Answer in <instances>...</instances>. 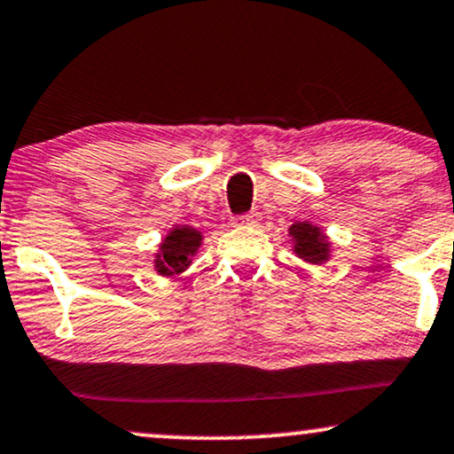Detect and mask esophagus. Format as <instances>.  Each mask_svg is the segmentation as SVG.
<instances>
[{
    "label": "esophagus",
    "instance_id": "esophagus-1",
    "mask_svg": "<svg viewBox=\"0 0 454 454\" xmlns=\"http://www.w3.org/2000/svg\"><path fill=\"white\" fill-rule=\"evenodd\" d=\"M260 217H262L260 211H249V213H243V215L232 217V223L234 226H258Z\"/></svg>",
    "mask_w": 454,
    "mask_h": 454
}]
</instances>
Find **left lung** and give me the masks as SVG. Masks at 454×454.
<instances>
[{
	"label": "left lung",
	"mask_w": 454,
	"mask_h": 454,
	"mask_svg": "<svg viewBox=\"0 0 454 454\" xmlns=\"http://www.w3.org/2000/svg\"><path fill=\"white\" fill-rule=\"evenodd\" d=\"M289 234L296 241L294 251H296L300 258L310 262V264H321V262L327 260V247H330V243L325 241L319 228L310 226L307 222H296L289 228Z\"/></svg>",
	"instance_id": "1"
}]
</instances>
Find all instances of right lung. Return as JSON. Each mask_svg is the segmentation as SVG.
Returning a JSON list of instances; mask_svg holds the SVG:
<instances>
[{
    "instance_id": "right-lung-1",
    "label": "right lung",
    "mask_w": 454,
    "mask_h": 454,
    "mask_svg": "<svg viewBox=\"0 0 454 454\" xmlns=\"http://www.w3.org/2000/svg\"><path fill=\"white\" fill-rule=\"evenodd\" d=\"M200 232L192 228H173L160 245V254L156 258V270L160 275H177L188 269L190 255L200 247Z\"/></svg>"
}]
</instances>
